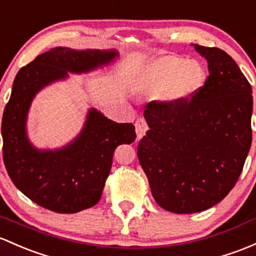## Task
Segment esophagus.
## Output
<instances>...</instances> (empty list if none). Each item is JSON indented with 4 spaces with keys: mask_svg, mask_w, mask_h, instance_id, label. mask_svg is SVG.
I'll return each instance as SVG.
<instances>
[{
    "mask_svg": "<svg viewBox=\"0 0 256 256\" xmlns=\"http://www.w3.org/2000/svg\"><path fill=\"white\" fill-rule=\"evenodd\" d=\"M148 130V124L146 122H145L144 118H139V120H136V139L140 140L142 138V136H145V133H146Z\"/></svg>",
    "mask_w": 256,
    "mask_h": 256,
    "instance_id": "obj_1",
    "label": "esophagus"
}]
</instances>
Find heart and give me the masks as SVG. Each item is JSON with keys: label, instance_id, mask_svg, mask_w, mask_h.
I'll return each instance as SVG.
<instances>
[{"label": "heart", "instance_id": "1", "mask_svg": "<svg viewBox=\"0 0 256 256\" xmlns=\"http://www.w3.org/2000/svg\"><path fill=\"white\" fill-rule=\"evenodd\" d=\"M206 70L196 60L161 56L145 67L142 86L146 94H162V98L171 105H182L190 100L205 84Z\"/></svg>", "mask_w": 256, "mask_h": 256}]
</instances>
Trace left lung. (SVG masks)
Returning <instances> with one entry per match:
<instances>
[{
  "label": "left lung",
  "instance_id": "obj_1",
  "mask_svg": "<svg viewBox=\"0 0 256 256\" xmlns=\"http://www.w3.org/2000/svg\"><path fill=\"white\" fill-rule=\"evenodd\" d=\"M208 61L204 86L182 105L151 101L138 158L154 199L193 214L221 202L237 183L252 145L249 82L224 50L192 44Z\"/></svg>",
  "mask_w": 256,
  "mask_h": 256
}]
</instances>
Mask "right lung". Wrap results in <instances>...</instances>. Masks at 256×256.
Instances as JSON below:
<instances>
[{
	"label": "right lung",
	"mask_w": 256,
	"mask_h": 256,
	"mask_svg": "<svg viewBox=\"0 0 256 256\" xmlns=\"http://www.w3.org/2000/svg\"><path fill=\"white\" fill-rule=\"evenodd\" d=\"M116 50L51 48L20 68L2 118L4 162L12 182L35 204L60 214H74L100 200L120 144L136 138L132 123H116L95 107L88 111L80 133L57 149H38L26 120L32 100L44 88L89 73L118 58Z\"/></svg>",
	"instance_id": "1"
}]
</instances>
